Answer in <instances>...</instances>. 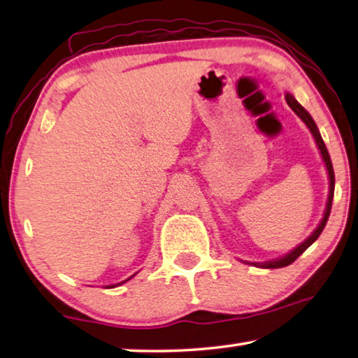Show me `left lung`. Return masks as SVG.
Instances as JSON below:
<instances>
[{
    "label": "left lung",
    "instance_id": "obj_1",
    "mask_svg": "<svg viewBox=\"0 0 358 358\" xmlns=\"http://www.w3.org/2000/svg\"><path fill=\"white\" fill-rule=\"evenodd\" d=\"M286 101L289 107L292 108V110L299 115V117L301 118L303 123H305L308 126V129L311 131V134L314 136V138H316V143L317 147L320 150V155H322V159L325 162V167L327 171H329V178H330V194H329V202H327V208H325V213H324V217L322 221H320V224L317 226V229L314 230L311 237H308L305 241L300 246H296L294 251H290L287 256H284L281 259L278 260H270V262H264V264H254L256 266H260V268H281V266H287L294 262V260H296V257L301 256L303 252H305L308 248H310L314 241H316L319 238V235L322 234V230L325 227L327 221H329V216H330V210H331V201H333V192H335V172H333V166H331V159H330V155H329V150H327L325 143L322 141V137H320V132L317 129L316 123H314V120L311 118V115L308 113L305 108H303L299 102L295 101V98L292 94H286Z\"/></svg>",
    "mask_w": 358,
    "mask_h": 358
}]
</instances>
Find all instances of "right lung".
I'll list each match as a JSON object with an SVG mask.
<instances>
[{"mask_svg":"<svg viewBox=\"0 0 358 358\" xmlns=\"http://www.w3.org/2000/svg\"><path fill=\"white\" fill-rule=\"evenodd\" d=\"M126 281H128V280H126ZM110 287H113V286H110Z\"/></svg>","mask_w":358,"mask_h":358,"instance_id":"obj_1","label":"right lung"}]
</instances>
